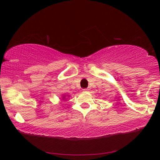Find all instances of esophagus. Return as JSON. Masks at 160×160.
Here are the masks:
<instances>
[{"mask_svg": "<svg viewBox=\"0 0 160 160\" xmlns=\"http://www.w3.org/2000/svg\"><path fill=\"white\" fill-rule=\"evenodd\" d=\"M82 90H83L84 92H87V91H89V89H82Z\"/></svg>", "mask_w": 160, "mask_h": 160, "instance_id": "1", "label": "esophagus"}]
</instances>
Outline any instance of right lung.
Wrapping results in <instances>:
<instances>
[{
	"label": "right lung",
	"instance_id": "add662e5",
	"mask_svg": "<svg viewBox=\"0 0 160 160\" xmlns=\"http://www.w3.org/2000/svg\"><path fill=\"white\" fill-rule=\"evenodd\" d=\"M66 97H70V95H62L61 98H60V99H61V100H65V99H66Z\"/></svg>",
	"mask_w": 160,
	"mask_h": 160
}]
</instances>
